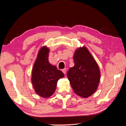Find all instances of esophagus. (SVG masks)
I'll return each instance as SVG.
<instances>
[{
    "label": "esophagus",
    "mask_w": 126,
    "mask_h": 126,
    "mask_svg": "<svg viewBox=\"0 0 126 126\" xmlns=\"http://www.w3.org/2000/svg\"><path fill=\"white\" fill-rule=\"evenodd\" d=\"M62 71H63V73L64 74H66V71H67L66 68H64V69H63L62 70Z\"/></svg>",
    "instance_id": "esophagus-1"
}]
</instances>
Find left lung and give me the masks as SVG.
<instances>
[{"label":"left lung","instance_id":"1","mask_svg":"<svg viewBox=\"0 0 126 126\" xmlns=\"http://www.w3.org/2000/svg\"><path fill=\"white\" fill-rule=\"evenodd\" d=\"M74 66L67 77L74 93L82 98L91 96L97 90L100 79L98 63L86 47L77 48L74 55Z\"/></svg>","mask_w":126,"mask_h":126}]
</instances>
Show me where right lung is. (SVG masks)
Returning <instances> with one entry per match:
<instances>
[{
    "instance_id": "obj_1",
    "label": "right lung",
    "mask_w": 126,
    "mask_h": 126,
    "mask_svg": "<svg viewBox=\"0 0 126 126\" xmlns=\"http://www.w3.org/2000/svg\"><path fill=\"white\" fill-rule=\"evenodd\" d=\"M49 49L42 47L38 53L32 72V82L36 93L44 98L54 94L57 81L64 77L62 71L49 63Z\"/></svg>"
}]
</instances>
